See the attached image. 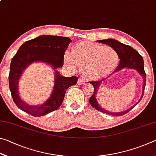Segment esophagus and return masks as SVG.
<instances>
[{"label": "esophagus", "mask_w": 156, "mask_h": 156, "mask_svg": "<svg viewBox=\"0 0 156 156\" xmlns=\"http://www.w3.org/2000/svg\"><path fill=\"white\" fill-rule=\"evenodd\" d=\"M84 83H85V81H84V79H83L82 78H78V84H83Z\"/></svg>", "instance_id": "34e87169"}]
</instances>
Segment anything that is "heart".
<instances>
[{
	"label": "heart",
	"mask_w": 156,
	"mask_h": 156,
	"mask_svg": "<svg viewBox=\"0 0 156 156\" xmlns=\"http://www.w3.org/2000/svg\"><path fill=\"white\" fill-rule=\"evenodd\" d=\"M119 61L117 51L110 47L83 41L65 54V62L72 69L80 67L87 80H98L112 73Z\"/></svg>",
	"instance_id": "heart-1"
}]
</instances>
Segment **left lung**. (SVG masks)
Instances as JSON below:
<instances>
[{
  "label": "left lung",
  "mask_w": 156,
  "mask_h": 156,
  "mask_svg": "<svg viewBox=\"0 0 156 156\" xmlns=\"http://www.w3.org/2000/svg\"><path fill=\"white\" fill-rule=\"evenodd\" d=\"M97 42L100 43H103L105 44H108V45L112 47L113 49H114L116 51H117L118 56L120 58V63L117 68L115 69V70L113 72V73L115 72H118V71H120L124 68H128V69H136L140 74L142 76L143 78V87H142V96L140 98L139 101L137 103L132 106L131 107L129 108L127 110L124 111V112H108V111L105 110L103 108L100 107V105L98 103V101L96 98V96L97 94L98 90L99 87L103 82L105 81V79H102V80H98V81H91L90 84L94 86V94L92 95L91 97L89 98V103L95 109H97L100 112H103L109 114L111 115H115V116H120L126 114V113H128L129 111L131 110L133 108L136 106V105L140 101L141 99L142 98L144 92V87L146 85V73H145L144 69V60L143 58L141 56L139 53L134 49L133 47L131 46L126 45V44H123L120 42L114 40V39H106V40H100L97 41Z\"/></svg>",
  "instance_id": "obj_1"
}]
</instances>
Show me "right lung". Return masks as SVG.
<instances>
[{
	"mask_svg": "<svg viewBox=\"0 0 156 156\" xmlns=\"http://www.w3.org/2000/svg\"><path fill=\"white\" fill-rule=\"evenodd\" d=\"M72 40L68 37L43 35L26 41L13 57L9 74V86L14 103L23 112L35 117L46 115L62 105L65 92L76 84L78 78L64 77L57 69L63 66L64 55ZM34 62H44L55 72V83L51 96L42 105H30L21 99L18 93V82L25 69Z\"/></svg>",
	"mask_w": 156,
	"mask_h": 156,
	"instance_id": "obj_1",
	"label": "right lung"
}]
</instances>
